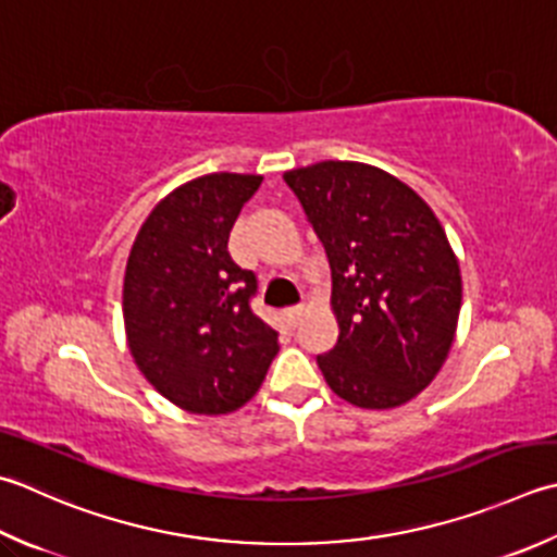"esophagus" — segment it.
I'll return each instance as SVG.
<instances>
[{"mask_svg": "<svg viewBox=\"0 0 557 557\" xmlns=\"http://www.w3.org/2000/svg\"><path fill=\"white\" fill-rule=\"evenodd\" d=\"M304 304H297V307H292L287 313H289V321H292V325H297L299 321H301V315H304Z\"/></svg>", "mask_w": 557, "mask_h": 557, "instance_id": "34e87169", "label": "esophagus"}]
</instances>
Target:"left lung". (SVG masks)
Instances as JSON below:
<instances>
[{
    "label": "left lung",
    "mask_w": 557,
    "mask_h": 557,
    "mask_svg": "<svg viewBox=\"0 0 557 557\" xmlns=\"http://www.w3.org/2000/svg\"><path fill=\"white\" fill-rule=\"evenodd\" d=\"M333 275L337 343L319 355L335 396L388 410L428 388L449 357L461 311L459 258L432 207L362 161L292 169Z\"/></svg>",
    "instance_id": "obj_1"
}]
</instances>
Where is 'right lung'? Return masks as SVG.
<instances>
[{"instance_id":"right-lung-1","label":"right lung","mask_w":557,"mask_h":557,"mask_svg":"<svg viewBox=\"0 0 557 557\" xmlns=\"http://www.w3.org/2000/svg\"><path fill=\"white\" fill-rule=\"evenodd\" d=\"M263 176L207 173L171 190L129 248L123 282L127 347L163 398L226 416L256 396L277 333L250 311L256 275L228 256L238 212Z\"/></svg>"}]
</instances>
